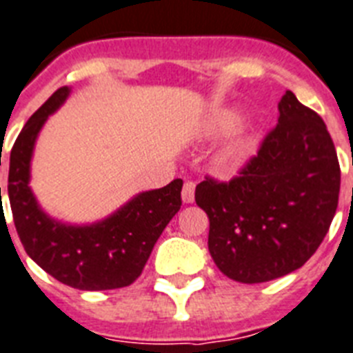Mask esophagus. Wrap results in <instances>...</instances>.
<instances>
[{"label": "esophagus", "mask_w": 353, "mask_h": 353, "mask_svg": "<svg viewBox=\"0 0 353 353\" xmlns=\"http://www.w3.org/2000/svg\"><path fill=\"white\" fill-rule=\"evenodd\" d=\"M194 194H196V183L194 181H186L185 185H183V201L185 203H192L194 201Z\"/></svg>", "instance_id": "1"}]
</instances>
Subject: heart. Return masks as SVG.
Returning a JSON list of instances; mask_svg holds the SVG:
<instances>
[{
    "label": "heart",
    "instance_id": "obj_1",
    "mask_svg": "<svg viewBox=\"0 0 353 353\" xmlns=\"http://www.w3.org/2000/svg\"><path fill=\"white\" fill-rule=\"evenodd\" d=\"M237 123V114L236 112H221V114H217L210 119L208 123V132L217 136V134H223V132L230 130L234 125ZM243 150H245V143H243L241 137H237L234 141L226 147L225 150V161L228 165H234L241 159L243 156Z\"/></svg>",
    "mask_w": 353,
    "mask_h": 353
}]
</instances>
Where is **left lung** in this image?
Wrapping results in <instances>:
<instances>
[{
  "label": "left lung",
  "instance_id": "left-lung-1",
  "mask_svg": "<svg viewBox=\"0 0 353 353\" xmlns=\"http://www.w3.org/2000/svg\"><path fill=\"white\" fill-rule=\"evenodd\" d=\"M339 186L325 121L286 90L277 125L239 176H208L196 186L197 206L210 219L208 250L217 268L248 285L301 268L330 228Z\"/></svg>",
  "mask_w": 353,
  "mask_h": 353
}]
</instances>
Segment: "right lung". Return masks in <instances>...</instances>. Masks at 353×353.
Listing matches in <instances>:
<instances>
[{
  "label": "right lung",
  "instance_id": "add662e5",
  "mask_svg": "<svg viewBox=\"0 0 353 353\" xmlns=\"http://www.w3.org/2000/svg\"><path fill=\"white\" fill-rule=\"evenodd\" d=\"M68 92V87L57 88L25 123L10 150L8 201L14 225L25 252L63 285L79 290L123 288L141 276L152 248L181 208L183 181L143 192L94 225H65L48 217L28 186L30 157L37 134Z\"/></svg>",
  "mask_w": 353,
  "mask_h": 353
}]
</instances>
